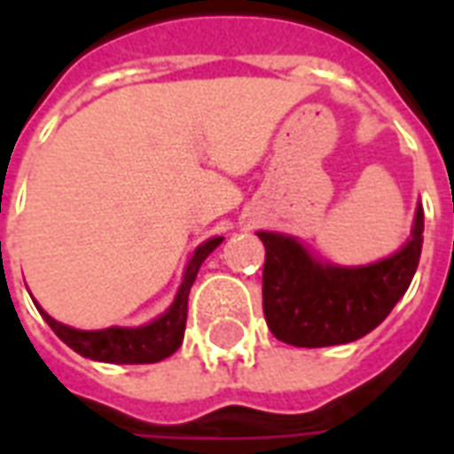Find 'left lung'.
<instances>
[{"mask_svg":"<svg viewBox=\"0 0 454 454\" xmlns=\"http://www.w3.org/2000/svg\"><path fill=\"white\" fill-rule=\"evenodd\" d=\"M257 238L265 246L262 311L272 335L296 348H328L374 331L406 294L423 247V207L406 243L372 265L321 262L285 233L257 231Z\"/></svg>","mask_w":454,"mask_h":454,"instance_id":"left-lung-1","label":"left lung"}]
</instances>
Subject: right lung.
<instances>
[{"instance_id":"add662e5","label":"right lung","mask_w":454,"mask_h":454,"mask_svg":"<svg viewBox=\"0 0 454 454\" xmlns=\"http://www.w3.org/2000/svg\"><path fill=\"white\" fill-rule=\"evenodd\" d=\"M223 243V238H208L201 246L192 253L182 277V285L177 289L175 301L169 304L165 314H160L155 321H150L138 328H121V325H112V328H102V331H80L73 325H65L60 321H55L53 316H48L35 304V309L41 311L45 318V324L51 325L55 335L73 348L74 352H80L82 357L97 362H114V364H148V362H160L169 357L172 352H177L184 338V325H187V301L189 289L197 279V272L201 262L207 260L218 246Z\"/></svg>"}]
</instances>
